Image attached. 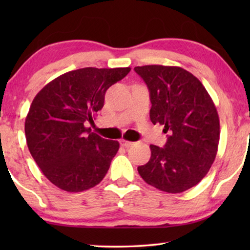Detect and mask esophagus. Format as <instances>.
Instances as JSON below:
<instances>
[{
	"instance_id": "esophagus-1",
	"label": "esophagus",
	"mask_w": 250,
	"mask_h": 250,
	"mask_svg": "<svg viewBox=\"0 0 250 250\" xmlns=\"http://www.w3.org/2000/svg\"><path fill=\"white\" fill-rule=\"evenodd\" d=\"M121 146H124V148H129V146H133V142L127 141V140L122 139V140H121Z\"/></svg>"
}]
</instances>
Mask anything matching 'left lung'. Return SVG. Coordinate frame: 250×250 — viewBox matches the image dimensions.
Returning a JSON list of instances; mask_svg holds the SVG:
<instances>
[{"instance_id":"8db88e82","label":"left lung","mask_w":250,"mask_h":250,"mask_svg":"<svg viewBox=\"0 0 250 250\" xmlns=\"http://www.w3.org/2000/svg\"><path fill=\"white\" fill-rule=\"evenodd\" d=\"M134 70L149 88L152 124L169 133L164 148L150 146V160L138 172L156 189L181 193L206 176L216 157V107L201 82L183 68L149 64Z\"/></svg>"}]
</instances>
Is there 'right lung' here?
<instances>
[{
    "mask_svg": "<svg viewBox=\"0 0 250 250\" xmlns=\"http://www.w3.org/2000/svg\"><path fill=\"white\" fill-rule=\"evenodd\" d=\"M131 68L86 67L46 84L30 104L25 134L30 155L54 186L81 192L101 182L119 149L118 141L86 127L104 104L105 91Z\"/></svg>",
    "mask_w": 250,
    "mask_h": 250,
    "instance_id": "add662e5",
    "label": "right lung"
}]
</instances>
